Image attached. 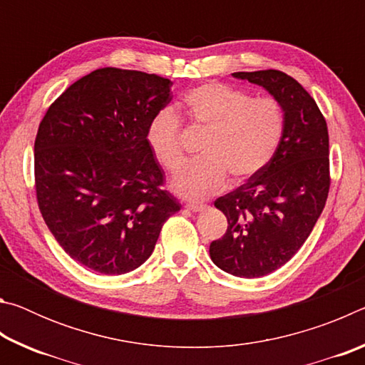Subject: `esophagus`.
Segmentation results:
<instances>
[{"label": "esophagus", "mask_w": 365, "mask_h": 365, "mask_svg": "<svg viewBox=\"0 0 365 365\" xmlns=\"http://www.w3.org/2000/svg\"><path fill=\"white\" fill-rule=\"evenodd\" d=\"M206 207L207 206L205 205V202H188V205H187V209H190V211H193V212H200Z\"/></svg>", "instance_id": "34e87169"}]
</instances>
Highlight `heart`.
<instances>
[{
  "label": "heart",
  "mask_w": 365,
  "mask_h": 365,
  "mask_svg": "<svg viewBox=\"0 0 365 365\" xmlns=\"http://www.w3.org/2000/svg\"><path fill=\"white\" fill-rule=\"evenodd\" d=\"M180 113L207 130L201 146L205 159L185 168L172 180L178 196L201 200L233 180L256 175L270 163L285 132V110L275 98H252L224 83L207 82L183 96ZM146 143L164 169L175 172L185 163L180 119L163 109L146 127Z\"/></svg>",
  "instance_id": "obj_1"
}]
</instances>
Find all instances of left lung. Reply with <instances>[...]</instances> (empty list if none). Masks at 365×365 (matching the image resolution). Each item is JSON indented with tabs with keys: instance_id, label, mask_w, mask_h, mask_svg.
Wrapping results in <instances>:
<instances>
[{
	"instance_id": "left-lung-1",
	"label": "left lung",
	"mask_w": 365,
	"mask_h": 365,
	"mask_svg": "<svg viewBox=\"0 0 365 365\" xmlns=\"http://www.w3.org/2000/svg\"><path fill=\"white\" fill-rule=\"evenodd\" d=\"M232 76L262 86L285 110V132L270 163L214 202L228 227L209 246L212 262L227 274L257 279L298 252L324 211L330 188L329 130L314 98L285 72Z\"/></svg>"
}]
</instances>
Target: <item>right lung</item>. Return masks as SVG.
Instances as JSON below:
<instances>
[{"instance_id": "1", "label": "right lung", "mask_w": 365, "mask_h": 365, "mask_svg": "<svg viewBox=\"0 0 365 365\" xmlns=\"http://www.w3.org/2000/svg\"><path fill=\"white\" fill-rule=\"evenodd\" d=\"M156 73L104 67L72 83L35 138V188L49 232L67 255L104 275L140 267L180 205L146 127L172 101Z\"/></svg>"}]
</instances>
